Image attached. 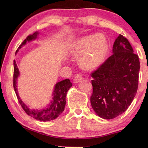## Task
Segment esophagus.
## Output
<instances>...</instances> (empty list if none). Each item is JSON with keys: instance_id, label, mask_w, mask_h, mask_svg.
<instances>
[{"instance_id": "1", "label": "esophagus", "mask_w": 148, "mask_h": 148, "mask_svg": "<svg viewBox=\"0 0 148 148\" xmlns=\"http://www.w3.org/2000/svg\"><path fill=\"white\" fill-rule=\"evenodd\" d=\"M83 79V77L82 76V74H78L77 75H76V76L74 77V83H77L78 82H79V81H81Z\"/></svg>"}]
</instances>
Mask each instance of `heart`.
<instances>
[{"instance_id":"heart-1","label":"heart","mask_w":148,"mask_h":148,"mask_svg":"<svg viewBox=\"0 0 148 148\" xmlns=\"http://www.w3.org/2000/svg\"><path fill=\"white\" fill-rule=\"evenodd\" d=\"M108 49L106 37L102 34L90 35L79 39L72 47L71 53L79 55L84 67L93 68L99 65L104 57Z\"/></svg>"}]
</instances>
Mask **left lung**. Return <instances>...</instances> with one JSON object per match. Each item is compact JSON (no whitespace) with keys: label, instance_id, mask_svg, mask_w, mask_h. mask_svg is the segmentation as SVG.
<instances>
[{"label":"left lung","instance_id":"left-lung-1","mask_svg":"<svg viewBox=\"0 0 148 148\" xmlns=\"http://www.w3.org/2000/svg\"><path fill=\"white\" fill-rule=\"evenodd\" d=\"M113 54L91 73V105L100 118L111 119L123 113L136 96L139 83V56L127 38L119 34Z\"/></svg>","mask_w":148,"mask_h":148}]
</instances>
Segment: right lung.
<instances>
[{
    "instance_id": "1",
    "label": "right lung",
    "mask_w": 148,
    "mask_h": 148,
    "mask_svg": "<svg viewBox=\"0 0 148 148\" xmlns=\"http://www.w3.org/2000/svg\"><path fill=\"white\" fill-rule=\"evenodd\" d=\"M37 35H38V32H36L33 34H30V35L28 36L27 38L23 40V42L18 47V49L16 50V52L18 51V49H20L21 46L25 45L27 42H29L33 39H36ZM13 64V87L14 89V92L16 94L18 102L20 103V105L24 110V111L28 115L32 117L33 118L42 121L53 120V119L58 118L59 115L61 114V113L64 111L66 103V95H67L69 89L72 86V84L71 82L70 79H64L56 84L54 92H53V100L51 102V103L48 106V108L40 110L30 109L21 101L20 97L18 95L16 88V81L20 72H19L17 65L16 64L15 60H14Z\"/></svg>"
}]
</instances>
